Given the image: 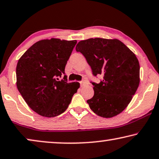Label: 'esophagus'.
Listing matches in <instances>:
<instances>
[{"label": "esophagus", "mask_w": 159, "mask_h": 159, "mask_svg": "<svg viewBox=\"0 0 159 159\" xmlns=\"http://www.w3.org/2000/svg\"><path fill=\"white\" fill-rule=\"evenodd\" d=\"M80 86L83 87L86 84V81H84V80H82V81L80 82Z\"/></svg>", "instance_id": "34e87169"}]
</instances>
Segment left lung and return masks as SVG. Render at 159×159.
<instances>
[{"label":"left lung","mask_w":159,"mask_h":159,"mask_svg":"<svg viewBox=\"0 0 159 159\" xmlns=\"http://www.w3.org/2000/svg\"><path fill=\"white\" fill-rule=\"evenodd\" d=\"M91 66L99 84L91 82L94 95L87 100L91 110L102 117L119 115L131 102L140 83V65L135 55L117 39L91 38L75 47Z\"/></svg>","instance_id":"8db88e82"}]
</instances>
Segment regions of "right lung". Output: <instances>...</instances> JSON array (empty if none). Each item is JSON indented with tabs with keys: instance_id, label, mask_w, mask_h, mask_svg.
<instances>
[{
	"instance_id": "obj_1",
	"label": "right lung",
	"mask_w": 159,
	"mask_h": 159,
	"mask_svg": "<svg viewBox=\"0 0 159 159\" xmlns=\"http://www.w3.org/2000/svg\"><path fill=\"white\" fill-rule=\"evenodd\" d=\"M76 40L52 38L36 42L16 66V86L28 106L39 115L54 117L63 113L80 87L79 82L60 80Z\"/></svg>"
}]
</instances>
